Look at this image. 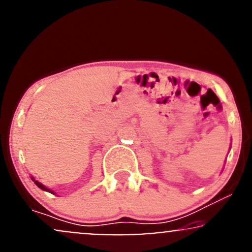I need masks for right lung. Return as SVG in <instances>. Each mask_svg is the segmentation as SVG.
<instances>
[{
    "instance_id": "obj_1",
    "label": "right lung",
    "mask_w": 252,
    "mask_h": 252,
    "mask_svg": "<svg viewBox=\"0 0 252 252\" xmlns=\"http://www.w3.org/2000/svg\"><path fill=\"white\" fill-rule=\"evenodd\" d=\"M32 180H34V183H35V184H36V185L38 186V188H40V189H41V190H43V191H48V192H52V193H54V192H53V191H50V190H49V189H47V188H46V186H43L42 184H41V183H38V182H37V180H35L34 178H32Z\"/></svg>"
}]
</instances>
